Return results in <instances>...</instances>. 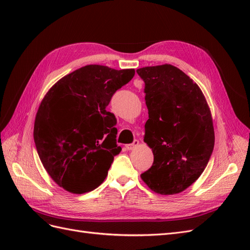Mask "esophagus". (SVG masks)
Segmentation results:
<instances>
[{
    "label": "esophagus",
    "mask_w": 250,
    "mask_h": 250,
    "mask_svg": "<svg viewBox=\"0 0 250 250\" xmlns=\"http://www.w3.org/2000/svg\"><path fill=\"white\" fill-rule=\"evenodd\" d=\"M139 144H140V142L138 140H135L132 144H128V145H126L125 147L127 150H133L134 148H137L139 146Z\"/></svg>",
    "instance_id": "34e87169"
}]
</instances>
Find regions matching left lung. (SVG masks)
I'll return each mask as SVG.
<instances>
[{"label": "left lung", "instance_id": "8db88e82", "mask_svg": "<svg viewBox=\"0 0 250 250\" xmlns=\"http://www.w3.org/2000/svg\"><path fill=\"white\" fill-rule=\"evenodd\" d=\"M137 73L145 82L149 115L144 142L154 155L141 178L157 194H178L199 178L213 152L209 107L200 87L176 66H145Z\"/></svg>", "mask_w": 250, "mask_h": 250}]
</instances>
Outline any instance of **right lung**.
<instances>
[{
    "mask_svg": "<svg viewBox=\"0 0 250 250\" xmlns=\"http://www.w3.org/2000/svg\"><path fill=\"white\" fill-rule=\"evenodd\" d=\"M134 69L88 64L58 80L37 110L33 137L42 166L65 191L95 190L107 176L117 145V120L106 110Z\"/></svg>",
    "mask_w": 250,
    "mask_h": 250,
    "instance_id": "1",
    "label": "right lung"
}]
</instances>
